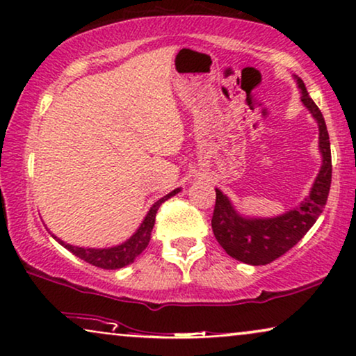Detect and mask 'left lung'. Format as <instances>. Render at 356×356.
Instances as JSON below:
<instances>
[{"mask_svg":"<svg viewBox=\"0 0 356 356\" xmlns=\"http://www.w3.org/2000/svg\"><path fill=\"white\" fill-rule=\"evenodd\" d=\"M301 102L313 115L319 126V152L323 165L314 179L309 196L298 207L272 218L243 217L235 211L225 194L216 189V207L212 216V230L218 245L233 259L251 266H266L291 250L311 227L327 202L330 181H332V159L330 143L324 116L306 90L305 82L296 77Z\"/></svg>","mask_w":356,"mask_h":356,"instance_id":"left-lung-1","label":"left lung"}]
</instances>
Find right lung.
<instances>
[{
  "instance_id": "1",
  "label": "right lung",
  "mask_w": 356,
  "mask_h": 356,
  "mask_svg": "<svg viewBox=\"0 0 356 356\" xmlns=\"http://www.w3.org/2000/svg\"><path fill=\"white\" fill-rule=\"evenodd\" d=\"M181 191V189L177 188L173 189L172 193H168L167 196H163L162 199H159L157 202L150 207V211L147 212V216L140 223V227L136 230V233L129 240H126L124 243H121L118 246L113 248H102V250H95V248H79V246H72L67 245V243L61 241L60 238H56L55 235H51L55 240L60 243L61 246H65L66 250H70L72 254L81 257L82 261L89 262V264L100 267V269H121V267L131 264L134 262L136 257H138L140 252H143L145 248H147L149 241H150V233H152L154 223H155V216H157L159 207L162 206V202L167 201L175 194Z\"/></svg>"
}]
</instances>
